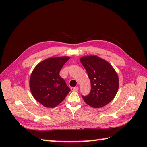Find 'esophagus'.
Masks as SVG:
<instances>
[{
	"label": "esophagus",
	"instance_id": "obj_1",
	"mask_svg": "<svg viewBox=\"0 0 147 147\" xmlns=\"http://www.w3.org/2000/svg\"><path fill=\"white\" fill-rule=\"evenodd\" d=\"M78 87H71V90L72 91H78Z\"/></svg>",
	"mask_w": 147,
	"mask_h": 147
}]
</instances>
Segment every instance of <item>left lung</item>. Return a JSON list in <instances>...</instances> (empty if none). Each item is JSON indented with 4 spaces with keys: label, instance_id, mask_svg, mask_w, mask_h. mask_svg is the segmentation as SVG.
I'll return each mask as SVG.
<instances>
[{
    "label": "left lung",
    "instance_id": "1",
    "mask_svg": "<svg viewBox=\"0 0 147 147\" xmlns=\"http://www.w3.org/2000/svg\"><path fill=\"white\" fill-rule=\"evenodd\" d=\"M91 82V90L82 97L87 104L100 108L108 104L115 97L119 88L116 72L108 62L96 55L80 59Z\"/></svg>",
    "mask_w": 147,
    "mask_h": 147
}]
</instances>
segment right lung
Masks as SVG:
<instances>
[{
  "label": "right lung",
  "mask_w": 147,
  "mask_h": 147,
  "mask_svg": "<svg viewBox=\"0 0 147 147\" xmlns=\"http://www.w3.org/2000/svg\"><path fill=\"white\" fill-rule=\"evenodd\" d=\"M70 57L47 59L34 69L30 79L33 97L45 107H55L64 100L71 91L59 75L62 66Z\"/></svg>",
  "instance_id": "add662e5"
}]
</instances>
